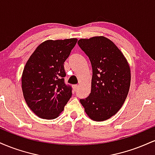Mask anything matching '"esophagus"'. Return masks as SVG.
<instances>
[{"instance_id":"34e87169","label":"esophagus","mask_w":155,"mask_h":155,"mask_svg":"<svg viewBox=\"0 0 155 155\" xmlns=\"http://www.w3.org/2000/svg\"><path fill=\"white\" fill-rule=\"evenodd\" d=\"M78 87H79V85H77V84L73 85V90H74V91H76Z\"/></svg>"}]
</instances>
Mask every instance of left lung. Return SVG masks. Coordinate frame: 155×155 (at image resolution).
Masks as SVG:
<instances>
[{"instance_id": "obj_1", "label": "left lung", "mask_w": 155, "mask_h": 155, "mask_svg": "<svg viewBox=\"0 0 155 155\" xmlns=\"http://www.w3.org/2000/svg\"><path fill=\"white\" fill-rule=\"evenodd\" d=\"M78 44L88 56L92 68L91 92L80 103L91 120H106L118 112L128 94L129 63L114 43L104 36L81 38Z\"/></svg>"}]
</instances>
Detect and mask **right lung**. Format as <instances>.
Listing matches in <instances>:
<instances>
[{
    "instance_id": "add662e5",
    "label": "right lung",
    "mask_w": 155,
    "mask_h": 155,
    "mask_svg": "<svg viewBox=\"0 0 155 155\" xmlns=\"http://www.w3.org/2000/svg\"><path fill=\"white\" fill-rule=\"evenodd\" d=\"M77 41H45L37 47L25 65L23 96L28 107L40 118H57L71 97V87L64 81V62Z\"/></svg>"
}]
</instances>
